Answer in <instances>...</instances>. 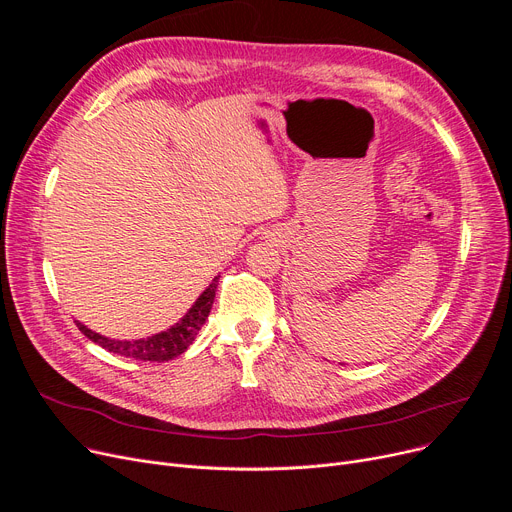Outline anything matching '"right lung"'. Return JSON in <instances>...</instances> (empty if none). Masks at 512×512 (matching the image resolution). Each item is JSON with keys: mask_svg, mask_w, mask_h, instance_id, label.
<instances>
[{"mask_svg": "<svg viewBox=\"0 0 512 512\" xmlns=\"http://www.w3.org/2000/svg\"><path fill=\"white\" fill-rule=\"evenodd\" d=\"M220 276H215L211 284L205 288V292L197 299V303L188 309V313L178 321L176 326L170 330L155 334L151 338H141V340H112L95 334L87 326L76 321V328L83 332L89 340L95 344L103 346L105 351L116 353L120 357L128 359H139V361H149V363H161V361H170L178 355H182L188 346L193 344L195 336L199 334L201 326L205 324V319L211 311L213 299H215V288H218Z\"/></svg>", "mask_w": 512, "mask_h": 512, "instance_id": "obj_1", "label": "right lung"}]
</instances>
